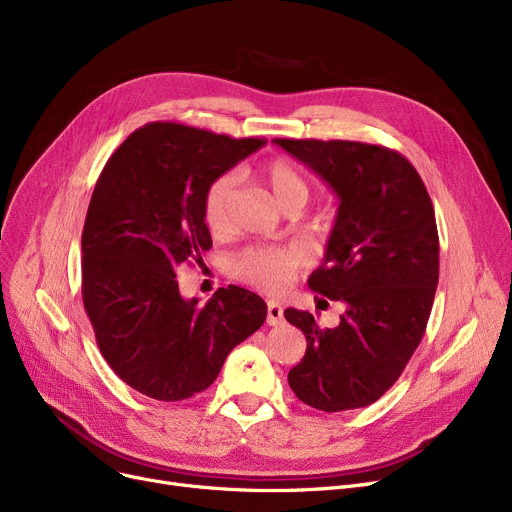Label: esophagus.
<instances>
[{
  "label": "esophagus",
  "instance_id": "1",
  "mask_svg": "<svg viewBox=\"0 0 512 512\" xmlns=\"http://www.w3.org/2000/svg\"><path fill=\"white\" fill-rule=\"evenodd\" d=\"M282 319H284L282 305L276 303V301L267 303V324H270V326H280Z\"/></svg>",
  "mask_w": 512,
  "mask_h": 512
}]
</instances>
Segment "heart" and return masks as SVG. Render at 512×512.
<instances>
[{"mask_svg":"<svg viewBox=\"0 0 512 512\" xmlns=\"http://www.w3.org/2000/svg\"><path fill=\"white\" fill-rule=\"evenodd\" d=\"M261 178L282 209H303L309 201V182L288 159L278 157L267 161L261 170ZM236 186V172H226L207 186L203 197V218L211 230L226 228ZM309 259V251L297 242L286 247H249L232 259V274L238 280L267 292H280L292 282L299 270H303Z\"/></svg>","mask_w":512,"mask_h":512,"instance_id":"obj_1","label":"heart"}]
</instances>
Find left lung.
Here are the masks:
<instances>
[{"label":"left lung","mask_w":512,"mask_h":512,"mask_svg":"<svg viewBox=\"0 0 512 512\" xmlns=\"http://www.w3.org/2000/svg\"><path fill=\"white\" fill-rule=\"evenodd\" d=\"M274 143L340 199L309 288L342 301L346 311L332 330L319 328L309 311H284L307 338L288 384L319 411L367 407L400 378L432 313L440 274L432 199L411 161L392 149L357 141Z\"/></svg>","instance_id":"1"}]
</instances>
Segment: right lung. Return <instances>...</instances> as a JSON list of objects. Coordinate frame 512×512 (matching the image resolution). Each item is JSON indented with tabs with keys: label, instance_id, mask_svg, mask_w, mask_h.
Wrapping results in <instances>:
<instances>
[{
	"label": "right lung",
	"instance_id": "obj_1",
	"mask_svg": "<svg viewBox=\"0 0 512 512\" xmlns=\"http://www.w3.org/2000/svg\"><path fill=\"white\" fill-rule=\"evenodd\" d=\"M263 139L151 122L107 159L83 230V303L99 351L137 392L184 400L209 388L232 348L267 315L259 294L220 288L199 305L178 290L176 270L203 261L211 234L207 186Z\"/></svg>",
	"mask_w": 512,
	"mask_h": 512
}]
</instances>
